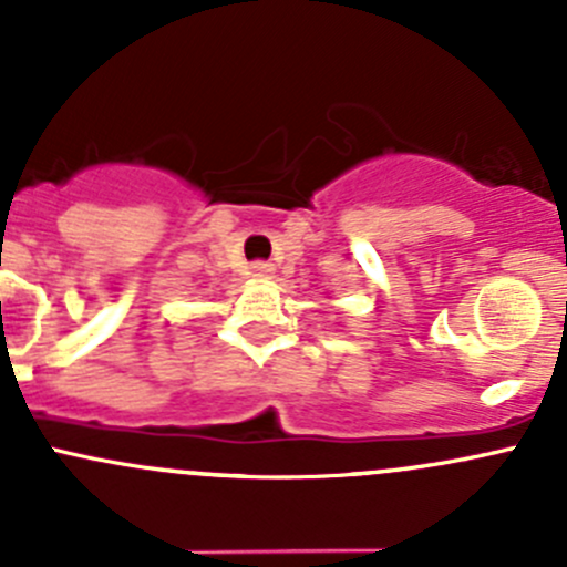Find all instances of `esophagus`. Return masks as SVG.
<instances>
[{"label":"esophagus","mask_w":567,"mask_h":567,"mask_svg":"<svg viewBox=\"0 0 567 567\" xmlns=\"http://www.w3.org/2000/svg\"><path fill=\"white\" fill-rule=\"evenodd\" d=\"M251 268H255V277H268V274L274 271L271 262H255V266H251Z\"/></svg>","instance_id":"34e87169"}]
</instances>
